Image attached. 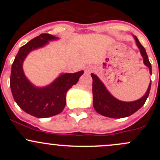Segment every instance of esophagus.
I'll return each mask as SVG.
<instances>
[{
    "label": "esophagus",
    "mask_w": 160,
    "mask_h": 160,
    "mask_svg": "<svg viewBox=\"0 0 160 160\" xmlns=\"http://www.w3.org/2000/svg\"><path fill=\"white\" fill-rule=\"evenodd\" d=\"M93 70V67H88L86 69H85V72H86L87 73H90V72H92V70Z\"/></svg>",
    "instance_id": "1"
}]
</instances>
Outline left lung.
<instances>
[{
	"mask_svg": "<svg viewBox=\"0 0 160 160\" xmlns=\"http://www.w3.org/2000/svg\"><path fill=\"white\" fill-rule=\"evenodd\" d=\"M136 46L140 50L141 56L143 58V62L149 68V73L152 74V66L149 62L146 49L141 45L136 36H134ZM93 79L92 91H93V105L95 111L103 116L112 118H122L128 117L144 105L149 94L151 89V82L146 93L138 100L130 102L122 101L114 98L108 90L103 82L95 74L91 73Z\"/></svg>",
	"mask_w": 160,
	"mask_h": 160,
	"instance_id": "8db88e82",
	"label": "left lung"
}]
</instances>
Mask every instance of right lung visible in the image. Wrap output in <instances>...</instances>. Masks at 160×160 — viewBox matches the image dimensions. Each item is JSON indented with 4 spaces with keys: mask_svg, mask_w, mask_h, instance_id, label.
Masks as SVG:
<instances>
[{
    "mask_svg": "<svg viewBox=\"0 0 160 160\" xmlns=\"http://www.w3.org/2000/svg\"><path fill=\"white\" fill-rule=\"evenodd\" d=\"M59 38L41 34L22 46L11 67L10 87L13 98L24 111L38 118H49L62 112L66 106L67 92L78 82L83 71L61 73L46 87H35L25 77L23 62L30 52L44 47Z\"/></svg>",
    "mask_w": 160,
    "mask_h": 160,
    "instance_id": "add662e5",
    "label": "right lung"
}]
</instances>
